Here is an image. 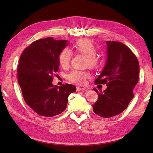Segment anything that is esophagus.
Masks as SVG:
<instances>
[{
  "label": "esophagus",
  "instance_id": "esophagus-1",
  "mask_svg": "<svg viewBox=\"0 0 153 153\" xmlns=\"http://www.w3.org/2000/svg\"><path fill=\"white\" fill-rule=\"evenodd\" d=\"M84 90H85L84 87H76V91H84Z\"/></svg>",
  "mask_w": 153,
  "mask_h": 153
}]
</instances>
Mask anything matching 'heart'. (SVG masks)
Wrapping results in <instances>:
<instances>
[{"mask_svg":"<svg viewBox=\"0 0 153 153\" xmlns=\"http://www.w3.org/2000/svg\"><path fill=\"white\" fill-rule=\"evenodd\" d=\"M76 52L84 55L87 57V66L94 68L98 66L100 59L96 55V47L92 41L88 39L78 40L74 45ZM72 58V53L68 48L64 49L59 56V61L63 68H67L70 64ZM89 74L84 71L73 70L69 73L67 78L72 83L78 85L85 84L86 78L89 77Z\"/></svg>","mask_w":153,"mask_h":153,"instance_id":"b5f03b06","label":"heart"}]
</instances>
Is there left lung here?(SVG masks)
Listing matches in <instances>:
<instances>
[{
	"instance_id": "8db88e82",
	"label": "left lung",
	"mask_w": 153,
	"mask_h": 153,
	"mask_svg": "<svg viewBox=\"0 0 153 153\" xmlns=\"http://www.w3.org/2000/svg\"><path fill=\"white\" fill-rule=\"evenodd\" d=\"M106 61L96 84H106L103 92L94 90L98 100L92 105L94 112L109 118L121 114L133 98V91L138 82L139 64L126 45L117 41H106Z\"/></svg>"
}]
</instances>
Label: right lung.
Segmentation results:
<instances>
[{"label":"right lung","instance_id":"add662e5","mask_svg":"<svg viewBox=\"0 0 153 153\" xmlns=\"http://www.w3.org/2000/svg\"><path fill=\"white\" fill-rule=\"evenodd\" d=\"M68 40L52 38L38 39L23 52L17 72L18 83L26 103L36 113L53 117L66 108L68 98L76 87L71 84H52L59 71V56L68 45Z\"/></svg>","mask_w":153,"mask_h":153}]
</instances>
